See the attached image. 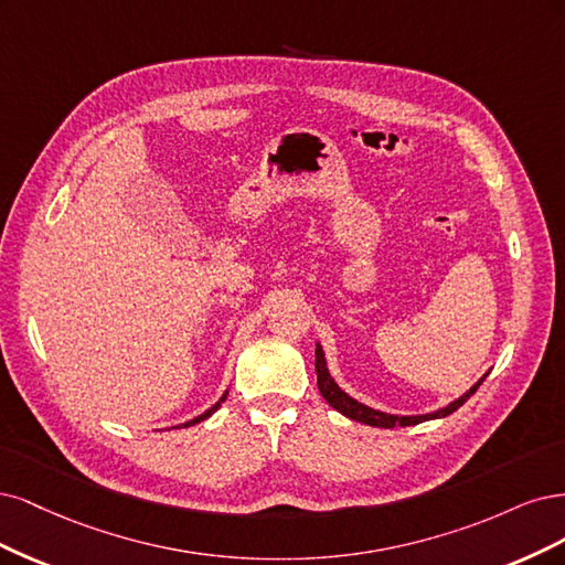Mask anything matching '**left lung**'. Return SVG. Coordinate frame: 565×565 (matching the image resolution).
<instances>
[{
  "mask_svg": "<svg viewBox=\"0 0 565 565\" xmlns=\"http://www.w3.org/2000/svg\"><path fill=\"white\" fill-rule=\"evenodd\" d=\"M486 377V375H483ZM483 377L477 382L475 387H471L467 394H462L460 398H455L452 404H448L446 408L436 411V413H427V415H390V413H382V411H373L369 406H363L359 402H354L352 396L344 394L329 373V369H326V359H323V350L317 344V385H319V392L321 396L329 402L338 413L348 415L350 420H356V423H363V425H371V427H382V429H392V427H411V425H417V423H425V420H434V417H446L450 413L458 411L467 398L475 394L479 387Z\"/></svg>",
  "mask_w": 565,
  "mask_h": 565,
  "instance_id": "8db88e82",
  "label": "left lung"
}]
</instances>
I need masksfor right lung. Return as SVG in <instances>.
<instances>
[{"label": "right lung", "mask_w": 565, "mask_h": 565, "mask_svg": "<svg viewBox=\"0 0 565 565\" xmlns=\"http://www.w3.org/2000/svg\"><path fill=\"white\" fill-rule=\"evenodd\" d=\"M225 396H227V394H223V396H221V402H217V404H215V406H211V408H209V411H206V413H202V415H199V417H194V420H190V423H185V425H183V427H190V425H196V423H202V420H206V417H211V415H213V413H215V411H217V408H221V404H223V402H225Z\"/></svg>", "instance_id": "1"}]
</instances>
